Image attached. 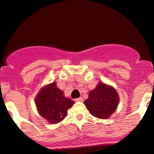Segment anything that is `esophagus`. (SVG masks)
<instances>
[{"label":"esophagus","instance_id":"esophagus-1","mask_svg":"<svg viewBox=\"0 0 154 154\" xmlns=\"http://www.w3.org/2000/svg\"><path fill=\"white\" fill-rule=\"evenodd\" d=\"M82 101H83V98H82V97L77 98V99H75V102H82Z\"/></svg>","mask_w":154,"mask_h":154}]
</instances>
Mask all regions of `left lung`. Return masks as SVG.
Listing matches in <instances>:
<instances>
[{
	"label": "left lung",
	"mask_w": 154,
	"mask_h": 154,
	"mask_svg": "<svg viewBox=\"0 0 154 154\" xmlns=\"http://www.w3.org/2000/svg\"><path fill=\"white\" fill-rule=\"evenodd\" d=\"M119 102L117 91L112 86L99 82L89 93L88 99L84 102L91 115L96 118H108L116 111Z\"/></svg>",
	"instance_id": "1"
}]
</instances>
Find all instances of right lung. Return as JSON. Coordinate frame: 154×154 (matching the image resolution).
Segmentation results:
<instances>
[{
    "label": "right lung",
    "mask_w": 154,
    "mask_h": 154,
    "mask_svg": "<svg viewBox=\"0 0 154 154\" xmlns=\"http://www.w3.org/2000/svg\"><path fill=\"white\" fill-rule=\"evenodd\" d=\"M74 101L63 96V92L53 82L39 91L36 98L38 112L50 124H58L67 116V110Z\"/></svg>",
    "instance_id": "obj_1"
}]
</instances>
